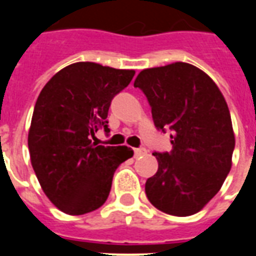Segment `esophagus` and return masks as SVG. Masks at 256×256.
<instances>
[{
	"instance_id": "34e87169",
	"label": "esophagus",
	"mask_w": 256,
	"mask_h": 256,
	"mask_svg": "<svg viewBox=\"0 0 256 256\" xmlns=\"http://www.w3.org/2000/svg\"><path fill=\"white\" fill-rule=\"evenodd\" d=\"M146 152H146V148H134V156H136V158H140V156H144Z\"/></svg>"
}]
</instances>
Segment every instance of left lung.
I'll return each mask as SVG.
<instances>
[{
	"label": "left lung",
	"mask_w": 256,
	"mask_h": 256,
	"mask_svg": "<svg viewBox=\"0 0 256 256\" xmlns=\"http://www.w3.org/2000/svg\"><path fill=\"white\" fill-rule=\"evenodd\" d=\"M134 88L148 98L156 128L171 130V152H152L158 171L146 180L148 199L166 214H195L230 172L235 136L224 96L204 72L184 62L142 70Z\"/></svg>",
	"instance_id": "1"
}]
</instances>
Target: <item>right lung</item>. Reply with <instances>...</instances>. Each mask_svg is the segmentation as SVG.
I'll use <instances>...</instances> for the list:
<instances>
[{"mask_svg":"<svg viewBox=\"0 0 256 256\" xmlns=\"http://www.w3.org/2000/svg\"><path fill=\"white\" fill-rule=\"evenodd\" d=\"M136 72L77 62L60 70L36 102L28 146L38 182L54 206L69 215L100 208L114 172L132 156L128 146H96L90 136L108 132L112 98Z\"/></svg>","mask_w":256,"mask_h":256,"instance_id":"obj_1","label":"right lung"}]
</instances>
